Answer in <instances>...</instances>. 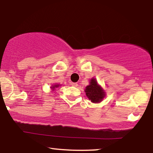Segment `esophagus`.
Returning <instances> with one entry per match:
<instances>
[{"mask_svg": "<svg viewBox=\"0 0 153 153\" xmlns=\"http://www.w3.org/2000/svg\"><path fill=\"white\" fill-rule=\"evenodd\" d=\"M70 85H71L72 86H74V87H77L78 84H77L76 83H73V82H72V83H70Z\"/></svg>", "mask_w": 153, "mask_h": 153, "instance_id": "obj_1", "label": "esophagus"}]
</instances>
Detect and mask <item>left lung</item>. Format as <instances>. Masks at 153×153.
<instances>
[{
	"mask_svg": "<svg viewBox=\"0 0 153 153\" xmlns=\"http://www.w3.org/2000/svg\"><path fill=\"white\" fill-rule=\"evenodd\" d=\"M85 94L88 98L92 103H99L102 101L105 97V92L100 86L98 85L96 79H92L90 85L85 88Z\"/></svg>",
	"mask_w": 153,
	"mask_h": 153,
	"instance_id": "8db88e82",
	"label": "left lung"
}]
</instances>
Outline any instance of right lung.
<instances>
[{
  "label": "right lung",
  "mask_w": 153,
  "mask_h": 153,
  "mask_svg": "<svg viewBox=\"0 0 153 153\" xmlns=\"http://www.w3.org/2000/svg\"><path fill=\"white\" fill-rule=\"evenodd\" d=\"M59 85H53V87H52V90H54V88H57V87H59Z\"/></svg>",
  "instance_id": "add662e5"
}]
</instances>
